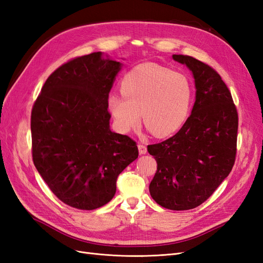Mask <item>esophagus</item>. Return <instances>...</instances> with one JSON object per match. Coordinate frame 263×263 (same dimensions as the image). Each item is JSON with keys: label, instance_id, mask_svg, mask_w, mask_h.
<instances>
[{"label": "esophagus", "instance_id": "34e87169", "mask_svg": "<svg viewBox=\"0 0 263 263\" xmlns=\"http://www.w3.org/2000/svg\"><path fill=\"white\" fill-rule=\"evenodd\" d=\"M138 150H139V154L140 155H145L147 153V147L142 144L138 145Z\"/></svg>", "mask_w": 263, "mask_h": 263}]
</instances>
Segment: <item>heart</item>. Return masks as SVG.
<instances>
[{
	"mask_svg": "<svg viewBox=\"0 0 263 263\" xmlns=\"http://www.w3.org/2000/svg\"><path fill=\"white\" fill-rule=\"evenodd\" d=\"M121 92L123 97L109 95L107 107L123 134L137 128L141 117L155 137H169L184 125L192 102L187 78L154 63L129 71L121 82Z\"/></svg>",
	"mask_w": 263,
	"mask_h": 263,
	"instance_id": "1",
	"label": "heart"
}]
</instances>
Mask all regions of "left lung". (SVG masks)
Segmentation results:
<instances>
[{"label": "left lung", "mask_w": 263, "mask_h": 263, "mask_svg": "<svg viewBox=\"0 0 263 263\" xmlns=\"http://www.w3.org/2000/svg\"><path fill=\"white\" fill-rule=\"evenodd\" d=\"M172 58L192 72L195 102L174 136L148 146L158 164L149 192L164 209L186 211L208 200L232 171L238 114L227 85L213 68L190 55Z\"/></svg>", "instance_id": "8db88e82"}]
</instances>
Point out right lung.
Masks as SVG:
<instances>
[{"mask_svg":"<svg viewBox=\"0 0 263 263\" xmlns=\"http://www.w3.org/2000/svg\"><path fill=\"white\" fill-rule=\"evenodd\" d=\"M122 67L101 51L71 60L47 79L31 110L34 164L71 208L107 204L119 173L138 158L136 142L109 127L108 93Z\"/></svg>","mask_w":263,"mask_h":263,"instance_id":"obj_1","label":"right lung"}]
</instances>
